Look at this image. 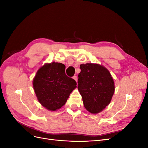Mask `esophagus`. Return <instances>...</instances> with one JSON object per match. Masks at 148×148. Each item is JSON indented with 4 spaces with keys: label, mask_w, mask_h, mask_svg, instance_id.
Wrapping results in <instances>:
<instances>
[{
    "label": "esophagus",
    "mask_w": 148,
    "mask_h": 148,
    "mask_svg": "<svg viewBox=\"0 0 148 148\" xmlns=\"http://www.w3.org/2000/svg\"><path fill=\"white\" fill-rule=\"evenodd\" d=\"M73 78L75 80V81L76 82H77V80H78V78H77V76H73Z\"/></svg>",
    "instance_id": "1"
}]
</instances>
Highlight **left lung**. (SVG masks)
Returning a JSON list of instances; mask_svg holds the SVG:
<instances>
[{"mask_svg":"<svg viewBox=\"0 0 148 148\" xmlns=\"http://www.w3.org/2000/svg\"><path fill=\"white\" fill-rule=\"evenodd\" d=\"M79 68L78 89L84 106L91 114L99 113L109 104L114 95V79L109 71L101 65L82 64Z\"/></svg>","mask_w":148,"mask_h":148,"instance_id":"8db88e82","label":"left lung"}]
</instances>
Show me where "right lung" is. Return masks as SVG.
I'll return each instance as SVG.
<instances>
[{"instance_id":"add662e5","label":"right lung","mask_w":148,"mask_h":148,"mask_svg":"<svg viewBox=\"0 0 148 148\" xmlns=\"http://www.w3.org/2000/svg\"><path fill=\"white\" fill-rule=\"evenodd\" d=\"M65 65L53 62L40 68L33 79V88L38 101L47 110L60 109L70 94L77 87V82L68 77Z\"/></svg>"}]
</instances>
